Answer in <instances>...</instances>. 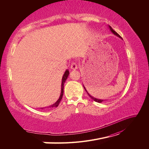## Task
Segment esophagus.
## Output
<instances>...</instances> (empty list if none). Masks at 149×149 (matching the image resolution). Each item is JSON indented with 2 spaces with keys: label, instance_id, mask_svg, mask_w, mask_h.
Wrapping results in <instances>:
<instances>
[{
  "label": "esophagus",
  "instance_id": "obj_1",
  "mask_svg": "<svg viewBox=\"0 0 149 149\" xmlns=\"http://www.w3.org/2000/svg\"><path fill=\"white\" fill-rule=\"evenodd\" d=\"M78 68V66L76 65L75 63H72L71 65V70H76Z\"/></svg>",
  "mask_w": 149,
  "mask_h": 149
}]
</instances>
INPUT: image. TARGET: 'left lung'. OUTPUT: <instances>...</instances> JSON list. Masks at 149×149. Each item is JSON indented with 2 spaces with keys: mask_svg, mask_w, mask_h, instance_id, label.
Here are the masks:
<instances>
[{
  "mask_svg": "<svg viewBox=\"0 0 149 149\" xmlns=\"http://www.w3.org/2000/svg\"><path fill=\"white\" fill-rule=\"evenodd\" d=\"M108 27H109V30H111V32L112 33H113L114 35H116L117 36V37H119V38H121L122 39V38H121V37H120V36L118 33H117V32H116V31L113 30V29H112V27H111V26H109V25H108ZM83 87H84V89H85V91H86L87 92V93L88 94V95H89V96L90 97H91V99H92V100H94V101H96V102H99V103H101V102H102L103 101H106V100H101V99H97V98H96V97H93V96H91V95H90V94L88 93V92L87 91V90L86 89V88H85V87H84V86L83 85Z\"/></svg>",
  "mask_w": 149,
  "mask_h": 149,
  "instance_id": "obj_1",
  "label": "left lung"
}]
</instances>
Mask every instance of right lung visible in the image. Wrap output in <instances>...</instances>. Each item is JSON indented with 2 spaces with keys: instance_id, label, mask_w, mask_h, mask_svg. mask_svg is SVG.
I'll use <instances>...</instances> for the list:
<instances>
[{
  "instance_id": "add662e5",
  "label": "right lung",
  "mask_w": 149,
  "mask_h": 149,
  "mask_svg": "<svg viewBox=\"0 0 149 149\" xmlns=\"http://www.w3.org/2000/svg\"><path fill=\"white\" fill-rule=\"evenodd\" d=\"M70 74V72H69V70H66L65 72V73L63 74V76L62 77V80H61V93H60V96L59 97V98H58V100L54 103L52 105L49 106L48 107H58V106L59 105V104L61 100L62 99V97H63V89H64V84L66 81V80L67 79L68 77V75ZM41 109H43V108H41Z\"/></svg>"
}]
</instances>
